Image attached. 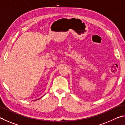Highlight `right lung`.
Wrapping results in <instances>:
<instances>
[{"instance_id":"obj_1","label":"right lung","mask_w":125,"mask_h":125,"mask_svg":"<svg viewBox=\"0 0 125 125\" xmlns=\"http://www.w3.org/2000/svg\"><path fill=\"white\" fill-rule=\"evenodd\" d=\"M44 96V95H43ZM42 98V97L41 98H39V99H37V100H39V99H41V98Z\"/></svg>"}]
</instances>
